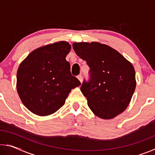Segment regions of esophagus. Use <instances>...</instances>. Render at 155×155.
<instances>
[{
    "instance_id": "1",
    "label": "esophagus",
    "mask_w": 155,
    "mask_h": 155,
    "mask_svg": "<svg viewBox=\"0 0 155 155\" xmlns=\"http://www.w3.org/2000/svg\"><path fill=\"white\" fill-rule=\"evenodd\" d=\"M77 78H78V79L80 81V82H81V83H82V81H83V77H82V75H81V74L78 75Z\"/></svg>"
}]
</instances>
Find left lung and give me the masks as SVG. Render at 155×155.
Segmentation results:
<instances>
[{
    "mask_svg": "<svg viewBox=\"0 0 155 155\" xmlns=\"http://www.w3.org/2000/svg\"><path fill=\"white\" fill-rule=\"evenodd\" d=\"M73 48L90 67L81 92L90 109L101 118L112 119L129 104L136 86L133 65L121 54L98 42H75Z\"/></svg>",
    "mask_w": 155,
    "mask_h": 155,
    "instance_id": "obj_1",
    "label": "left lung"
}]
</instances>
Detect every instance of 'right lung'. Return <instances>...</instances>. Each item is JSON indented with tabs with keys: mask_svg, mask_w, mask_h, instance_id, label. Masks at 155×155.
Masks as SVG:
<instances>
[{
	"mask_svg": "<svg viewBox=\"0 0 155 155\" xmlns=\"http://www.w3.org/2000/svg\"><path fill=\"white\" fill-rule=\"evenodd\" d=\"M71 46L59 41L33 51L17 72V91L22 103L36 115L45 116L65 104L72 89L81 82L70 72L65 57Z\"/></svg>",
	"mask_w": 155,
	"mask_h": 155,
	"instance_id": "right-lung-1",
	"label": "right lung"
}]
</instances>
